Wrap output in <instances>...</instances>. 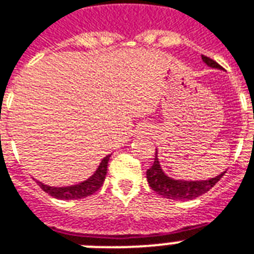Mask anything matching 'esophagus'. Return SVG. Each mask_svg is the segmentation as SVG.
<instances>
[{"label":"esophagus","mask_w":254,"mask_h":254,"mask_svg":"<svg viewBox=\"0 0 254 254\" xmlns=\"http://www.w3.org/2000/svg\"><path fill=\"white\" fill-rule=\"evenodd\" d=\"M141 133H144V131H141Z\"/></svg>","instance_id":"1"}]
</instances>
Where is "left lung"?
Instances as JSON below:
<instances>
[{
	"label": "left lung",
	"instance_id": "obj_1",
	"mask_svg": "<svg viewBox=\"0 0 254 254\" xmlns=\"http://www.w3.org/2000/svg\"><path fill=\"white\" fill-rule=\"evenodd\" d=\"M204 61L208 66L214 67V69H221L216 61L212 58L202 56ZM225 173V172H224ZM224 173H220L216 177L209 180H201V181H187V180H174L164 173L161 169L160 161L157 157V149H156V157L153 165L146 170V179H148L149 187L156 191L160 196L170 198V200H193L196 197L204 194L208 190H210L216 184L220 181Z\"/></svg>",
	"mask_w": 254,
	"mask_h": 254
}]
</instances>
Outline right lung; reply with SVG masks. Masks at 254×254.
Segmentation results:
<instances>
[{"label": "right lung", "mask_w": 254, "mask_h": 254, "mask_svg": "<svg viewBox=\"0 0 254 254\" xmlns=\"http://www.w3.org/2000/svg\"><path fill=\"white\" fill-rule=\"evenodd\" d=\"M109 158L110 154H108L106 157L102 158L101 164L98 165L96 172L89 179L80 184L71 185V187H49V185H45L40 181H37V183L42 190L49 193L50 196L54 197V198H60V200H78V198L92 196L93 193H96L102 187V184L105 181Z\"/></svg>", "instance_id": "1"}]
</instances>
